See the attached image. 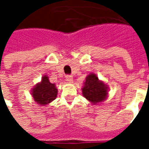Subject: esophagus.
<instances>
[{
	"label": "esophagus",
	"mask_w": 149,
	"mask_h": 149,
	"mask_svg": "<svg viewBox=\"0 0 149 149\" xmlns=\"http://www.w3.org/2000/svg\"><path fill=\"white\" fill-rule=\"evenodd\" d=\"M66 81L69 82V83H72V81H73V78H72V76H70V75H68L66 76Z\"/></svg>",
	"instance_id": "obj_1"
}]
</instances>
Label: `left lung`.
<instances>
[{
  "label": "left lung",
  "instance_id": "8db88e82",
  "mask_svg": "<svg viewBox=\"0 0 149 149\" xmlns=\"http://www.w3.org/2000/svg\"><path fill=\"white\" fill-rule=\"evenodd\" d=\"M82 89L83 97L93 104H99L106 100L109 94V86L99 80L97 74L91 72L85 78Z\"/></svg>",
  "mask_w": 149,
  "mask_h": 149
}]
</instances>
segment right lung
<instances>
[{
    "label": "right lung",
    "mask_w": 149,
    "mask_h": 149,
    "mask_svg": "<svg viewBox=\"0 0 149 149\" xmlns=\"http://www.w3.org/2000/svg\"><path fill=\"white\" fill-rule=\"evenodd\" d=\"M57 93L58 89L56 87V84L50 83L49 77L44 75L40 82L32 88L31 95L39 105H47L55 100Z\"/></svg>",
    "instance_id": "right-lung-1"
}]
</instances>
